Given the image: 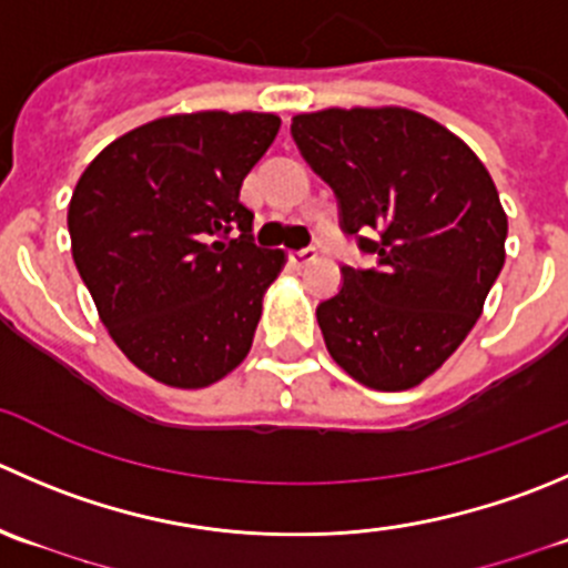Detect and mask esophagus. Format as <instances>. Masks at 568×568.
<instances>
[{"label": "esophagus", "mask_w": 568, "mask_h": 568, "mask_svg": "<svg viewBox=\"0 0 568 568\" xmlns=\"http://www.w3.org/2000/svg\"><path fill=\"white\" fill-rule=\"evenodd\" d=\"M313 257H316V250H313V246H305V250H291L288 252V263L291 266H307V263L313 261Z\"/></svg>", "instance_id": "esophagus-1"}]
</instances>
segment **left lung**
<instances>
[{"label": "left lung", "mask_w": 568, "mask_h": 568, "mask_svg": "<svg viewBox=\"0 0 568 568\" xmlns=\"http://www.w3.org/2000/svg\"><path fill=\"white\" fill-rule=\"evenodd\" d=\"M333 189L341 233L374 266H341L316 318L333 361L377 390L413 388L469 335L505 263L508 216L458 135L402 108H329L291 121Z\"/></svg>", "instance_id": "left-lung-1"}]
</instances>
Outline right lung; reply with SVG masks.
I'll return each instance as SVG.
<instances>
[{"label": "right lung", "instance_id": "obj_1", "mask_svg": "<svg viewBox=\"0 0 568 568\" xmlns=\"http://www.w3.org/2000/svg\"><path fill=\"white\" fill-rule=\"evenodd\" d=\"M277 130L272 113L169 115L104 146L77 183V272L115 346L161 383L205 388L250 352L285 255L255 244L239 194Z\"/></svg>", "mask_w": 568, "mask_h": 568}]
</instances>
